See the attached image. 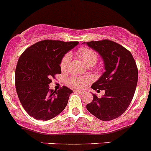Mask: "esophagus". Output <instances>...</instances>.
I'll use <instances>...</instances> for the list:
<instances>
[{"label":"esophagus","instance_id":"esophagus-1","mask_svg":"<svg viewBox=\"0 0 151 151\" xmlns=\"http://www.w3.org/2000/svg\"><path fill=\"white\" fill-rule=\"evenodd\" d=\"M76 92L78 93L79 94H83V93H84V91H78V90H77V91H76Z\"/></svg>","mask_w":151,"mask_h":151}]
</instances>
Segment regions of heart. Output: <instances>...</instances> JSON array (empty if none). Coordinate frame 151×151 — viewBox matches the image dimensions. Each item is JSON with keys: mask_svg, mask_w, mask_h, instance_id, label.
Masks as SVG:
<instances>
[{"mask_svg": "<svg viewBox=\"0 0 151 151\" xmlns=\"http://www.w3.org/2000/svg\"><path fill=\"white\" fill-rule=\"evenodd\" d=\"M77 55L88 66H93L96 64L98 61V58H99L98 54L96 53V51L86 46H83L78 48L77 50ZM70 60H71V55L70 53H66L63 55L60 63V69L62 71H65L68 68ZM91 80L90 77L73 76L69 78L67 82L69 85L76 88H82L88 82H90Z\"/></svg>", "mask_w": 151, "mask_h": 151, "instance_id": "heart-1", "label": "heart"}]
</instances>
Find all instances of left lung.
<instances>
[{
  "label": "left lung",
  "mask_w": 151,
  "mask_h": 151,
  "mask_svg": "<svg viewBox=\"0 0 151 151\" xmlns=\"http://www.w3.org/2000/svg\"><path fill=\"white\" fill-rule=\"evenodd\" d=\"M87 45L103 58L106 71L91 86L95 91L104 90L105 94L101 98L93 95L86 108L101 121H111L124 114L133 98L139 76L135 60L129 51L111 40L91 41Z\"/></svg>",
  "instance_id": "8db88e82"
}]
</instances>
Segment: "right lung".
I'll use <instances>...</instances> for the list:
<instances>
[{
    "label": "right lung",
    "instance_id": "add662e5",
    "mask_svg": "<svg viewBox=\"0 0 151 151\" xmlns=\"http://www.w3.org/2000/svg\"><path fill=\"white\" fill-rule=\"evenodd\" d=\"M78 42L45 40L36 42L19 58L15 73L16 92L24 110L34 118L48 121L66 108L73 91L63 86L58 91L48 85L60 74L63 55Z\"/></svg>",
    "mask_w": 151,
    "mask_h": 151
}]
</instances>
